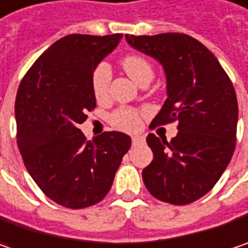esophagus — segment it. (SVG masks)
<instances>
[{
	"instance_id": "1",
	"label": "esophagus",
	"mask_w": 248,
	"mask_h": 248,
	"mask_svg": "<svg viewBox=\"0 0 248 248\" xmlns=\"http://www.w3.org/2000/svg\"><path fill=\"white\" fill-rule=\"evenodd\" d=\"M143 141H144V138H143V136H133V138H132V143H133V146L141 144Z\"/></svg>"
}]
</instances>
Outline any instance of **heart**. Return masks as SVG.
<instances>
[{
  "label": "heart",
  "instance_id": "1",
  "mask_svg": "<svg viewBox=\"0 0 248 248\" xmlns=\"http://www.w3.org/2000/svg\"><path fill=\"white\" fill-rule=\"evenodd\" d=\"M122 67L127 73V76L135 82H139L144 77L153 78V67L141 56H138V54L126 56L122 60ZM110 77H112V71H110V67L107 63H101L95 68L94 74H93V91H94L95 98L98 101H102L108 96ZM110 121L119 129H124L127 132L138 130L140 127L139 113L136 110L129 109V108H121V109L116 110L112 115Z\"/></svg>",
  "mask_w": 248,
  "mask_h": 248
}]
</instances>
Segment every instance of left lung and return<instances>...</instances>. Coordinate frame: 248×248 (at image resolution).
<instances>
[{"label":"left lung","mask_w":248,"mask_h":248,"mask_svg":"<svg viewBox=\"0 0 248 248\" xmlns=\"http://www.w3.org/2000/svg\"><path fill=\"white\" fill-rule=\"evenodd\" d=\"M124 39L166 74L167 99L150 126L178 121L170 141L153 133L146 139L154 157L141 172L144 185L163 202L191 203L211 191L234 152L239 108L233 84L215 54L188 35Z\"/></svg>","instance_id":"1"}]
</instances>
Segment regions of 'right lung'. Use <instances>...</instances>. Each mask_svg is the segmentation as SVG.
I'll return each instance as SVG.
<instances>
[{
    "instance_id": "obj_1",
    "label": "right lung",
    "mask_w": 248,
    "mask_h": 248,
    "mask_svg": "<svg viewBox=\"0 0 248 248\" xmlns=\"http://www.w3.org/2000/svg\"><path fill=\"white\" fill-rule=\"evenodd\" d=\"M121 33L68 35L54 42L21 81L15 101L18 147L37 186L56 203L81 209L109 192L132 139L105 132L87 141L78 129L96 105L93 74Z\"/></svg>"
}]
</instances>
